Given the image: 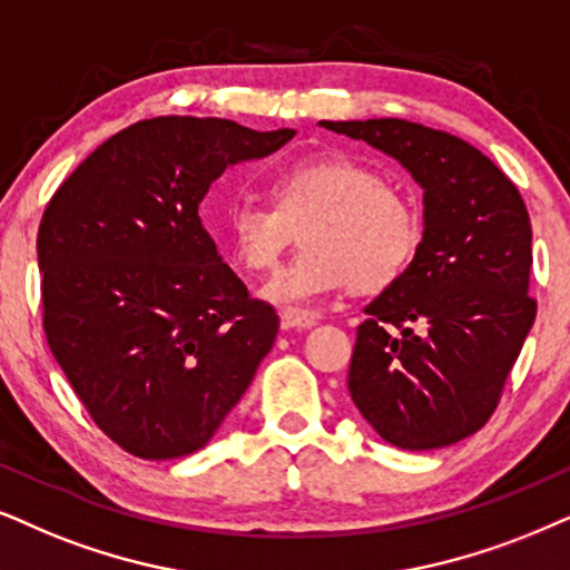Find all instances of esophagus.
<instances>
[{"instance_id":"1","label":"esophagus","mask_w":570,"mask_h":570,"mask_svg":"<svg viewBox=\"0 0 570 570\" xmlns=\"http://www.w3.org/2000/svg\"><path fill=\"white\" fill-rule=\"evenodd\" d=\"M315 323H318V318L313 313H305V309H284L281 313V328L284 331H307Z\"/></svg>"}]
</instances>
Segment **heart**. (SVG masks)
Returning <instances> with one entry per match:
<instances>
[{"label":"heart","instance_id":"obj_1","mask_svg":"<svg viewBox=\"0 0 570 570\" xmlns=\"http://www.w3.org/2000/svg\"><path fill=\"white\" fill-rule=\"evenodd\" d=\"M273 205L236 202L226 239L244 268L273 271L302 228L305 249L263 286V299L302 309L342 286L371 294L415 261L421 210L371 165L350 155H313L273 178Z\"/></svg>","mask_w":570,"mask_h":570}]
</instances>
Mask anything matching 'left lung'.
I'll return each mask as SVG.
<instances>
[{
  "instance_id": "obj_1",
  "label": "left lung",
  "mask_w": 570,
  "mask_h": 570,
  "mask_svg": "<svg viewBox=\"0 0 570 570\" xmlns=\"http://www.w3.org/2000/svg\"><path fill=\"white\" fill-rule=\"evenodd\" d=\"M321 126L394 157L423 189L415 261L357 326L352 402L402 450L455 444L492 417L537 318L523 197L452 134L400 118Z\"/></svg>"
}]
</instances>
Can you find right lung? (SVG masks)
Here are the masks:
<instances>
[{
    "label": "right lung",
    "instance_id": "right-lung-1",
    "mask_svg": "<svg viewBox=\"0 0 570 570\" xmlns=\"http://www.w3.org/2000/svg\"><path fill=\"white\" fill-rule=\"evenodd\" d=\"M297 131L165 115L99 144L39 226L49 350L99 429L136 458L210 442L278 334L220 261L199 202L228 165Z\"/></svg>",
    "mask_w": 570,
    "mask_h": 570
}]
</instances>
